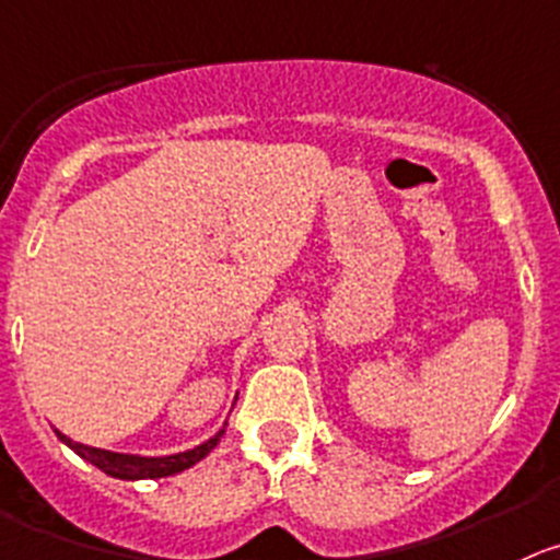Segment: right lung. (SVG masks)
<instances>
[{
    "mask_svg": "<svg viewBox=\"0 0 560 560\" xmlns=\"http://www.w3.org/2000/svg\"><path fill=\"white\" fill-rule=\"evenodd\" d=\"M57 439L62 445H68L80 458H85L88 464L102 469L104 475L118 480H145V478H168V475L185 472L192 464H198L201 458H207L209 453L215 451V445L221 442V436L226 433V422H223L221 431L215 436H209L207 442L196 445L192 451L174 453V456H135V453H115V451H102V447L82 445V442H74L68 439L66 433H60L55 428Z\"/></svg>",
    "mask_w": 560,
    "mask_h": 560,
    "instance_id": "obj_1",
    "label": "right lung"
}]
</instances>
